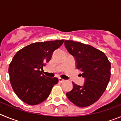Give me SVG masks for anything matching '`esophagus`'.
<instances>
[{
    "label": "esophagus",
    "instance_id": "esophagus-1",
    "mask_svg": "<svg viewBox=\"0 0 121 121\" xmlns=\"http://www.w3.org/2000/svg\"><path fill=\"white\" fill-rule=\"evenodd\" d=\"M59 79V82H65V80H64V79H62V78H59L58 79Z\"/></svg>",
    "mask_w": 121,
    "mask_h": 121
}]
</instances>
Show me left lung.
<instances>
[{
  "label": "left lung",
  "mask_w": 121,
  "mask_h": 121,
  "mask_svg": "<svg viewBox=\"0 0 121 121\" xmlns=\"http://www.w3.org/2000/svg\"><path fill=\"white\" fill-rule=\"evenodd\" d=\"M64 45L76 60V68L85 78L82 86L72 82L73 87L67 98L80 107L90 106L101 97L110 79L111 64L105 54L92 46L65 40Z\"/></svg>",
  "instance_id": "8db88e82"
}]
</instances>
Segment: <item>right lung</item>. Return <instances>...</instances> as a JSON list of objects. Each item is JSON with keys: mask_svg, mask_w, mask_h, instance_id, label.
I'll return each instance as SVG.
<instances>
[{"mask_svg": "<svg viewBox=\"0 0 121 121\" xmlns=\"http://www.w3.org/2000/svg\"><path fill=\"white\" fill-rule=\"evenodd\" d=\"M64 40L36 42L26 46L15 54L8 68L9 81L18 98L31 105L43 102L50 95L57 78H48L42 73L56 50Z\"/></svg>", "mask_w": 121, "mask_h": 121, "instance_id": "obj_1", "label": "right lung"}]
</instances>
